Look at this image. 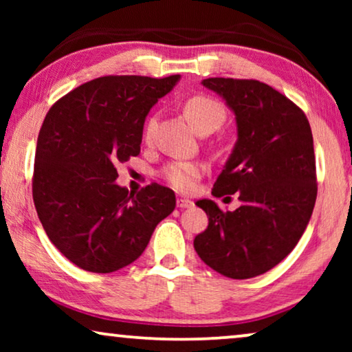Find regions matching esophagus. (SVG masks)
I'll return each instance as SVG.
<instances>
[{
  "label": "esophagus",
  "mask_w": 352,
  "mask_h": 352,
  "mask_svg": "<svg viewBox=\"0 0 352 352\" xmlns=\"http://www.w3.org/2000/svg\"><path fill=\"white\" fill-rule=\"evenodd\" d=\"M176 205H177V208H190V206H194V201L189 200V199H182V197H179V199L176 200Z\"/></svg>",
  "instance_id": "esophagus-1"
}]
</instances>
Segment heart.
<instances>
[{"label":"heart","mask_w":352,"mask_h":352,"mask_svg":"<svg viewBox=\"0 0 352 352\" xmlns=\"http://www.w3.org/2000/svg\"><path fill=\"white\" fill-rule=\"evenodd\" d=\"M186 117L197 133L205 131V129H218L226 118L224 107L218 100L206 98V96H195L190 98L184 105ZM153 126V120L147 124V136L151 134ZM204 175V166L195 162H175L170 163L163 170V177L173 189L179 192H190L194 189L197 181Z\"/></svg>","instance_id":"1"}]
</instances>
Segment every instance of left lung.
Listing matches in <instances>:
<instances>
[{"label":"left lung","mask_w":352,"mask_h":352,"mask_svg":"<svg viewBox=\"0 0 352 352\" xmlns=\"http://www.w3.org/2000/svg\"><path fill=\"white\" fill-rule=\"evenodd\" d=\"M201 85L235 117L237 142L213 194L237 192L240 206L224 213L213 200L197 201L208 228L194 248L216 272L252 278L277 266L309 224L317 197L311 126L300 107L261 81L206 78Z\"/></svg>","instance_id":"1"}]
</instances>
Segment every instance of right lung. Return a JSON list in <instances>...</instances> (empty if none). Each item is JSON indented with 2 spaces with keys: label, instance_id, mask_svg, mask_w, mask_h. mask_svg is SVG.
I'll return each mask as SVG.
<instances>
[{
  "label": "right lung",
  "instance_id": "1",
  "mask_svg": "<svg viewBox=\"0 0 352 352\" xmlns=\"http://www.w3.org/2000/svg\"><path fill=\"white\" fill-rule=\"evenodd\" d=\"M181 80L100 76L64 96L38 134L33 201L43 229L76 266L109 274L141 256L176 206L160 184L129 194L117 165L141 152L147 113Z\"/></svg>",
  "mask_w": 352,
  "mask_h": 352
}]
</instances>
